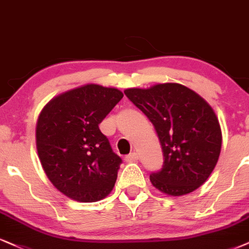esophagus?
<instances>
[{
	"instance_id": "1",
	"label": "esophagus",
	"mask_w": 249,
	"mask_h": 249,
	"mask_svg": "<svg viewBox=\"0 0 249 249\" xmlns=\"http://www.w3.org/2000/svg\"><path fill=\"white\" fill-rule=\"evenodd\" d=\"M136 160H139V153L137 152L130 153V155H128L127 157H125V161H128V162H133Z\"/></svg>"
}]
</instances>
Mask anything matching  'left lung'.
<instances>
[{
  "mask_svg": "<svg viewBox=\"0 0 249 249\" xmlns=\"http://www.w3.org/2000/svg\"><path fill=\"white\" fill-rule=\"evenodd\" d=\"M124 94L148 116L160 141L164 165L150 176L162 194L194 192L213 173L222 149V129L213 107L179 83L125 89Z\"/></svg>",
  "mask_w": 249,
  "mask_h": 249,
  "instance_id": "obj_1",
  "label": "left lung"
}]
</instances>
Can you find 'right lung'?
I'll return each mask as SVG.
<instances>
[{
	"label": "right lung",
	"instance_id": "add662e5",
	"mask_svg": "<svg viewBox=\"0 0 249 249\" xmlns=\"http://www.w3.org/2000/svg\"><path fill=\"white\" fill-rule=\"evenodd\" d=\"M122 97L119 89L90 83L57 94L40 112L38 157L53 186L70 199L97 202L114 188L122 160L99 124Z\"/></svg>",
	"mask_w": 249,
	"mask_h": 249
}]
</instances>
